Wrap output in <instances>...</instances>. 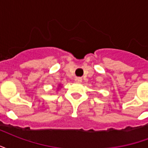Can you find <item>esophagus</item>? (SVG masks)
Wrapping results in <instances>:
<instances>
[{
	"instance_id": "1",
	"label": "esophagus",
	"mask_w": 148,
	"mask_h": 148,
	"mask_svg": "<svg viewBox=\"0 0 148 148\" xmlns=\"http://www.w3.org/2000/svg\"><path fill=\"white\" fill-rule=\"evenodd\" d=\"M75 82H77V83H81L82 82V77H76L75 78Z\"/></svg>"
}]
</instances>
